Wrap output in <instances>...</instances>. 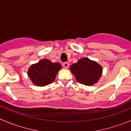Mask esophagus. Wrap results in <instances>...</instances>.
Returning <instances> with one entry per match:
<instances>
[{"label": "esophagus", "instance_id": "1", "mask_svg": "<svg viewBox=\"0 0 131 131\" xmlns=\"http://www.w3.org/2000/svg\"><path fill=\"white\" fill-rule=\"evenodd\" d=\"M63 67H64V68H67L68 67H69V63H68V62H64V63H63Z\"/></svg>", "mask_w": 131, "mask_h": 131}]
</instances>
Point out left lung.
Wrapping results in <instances>:
<instances>
[{"label":"left lung","instance_id":"obj_1","mask_svg":"<svg viewBox=\"0 0 131 131\" xmlns=\"http://www.w3.org/2000/svg\"><path fill=\"white\" fill-rule=\"evenodd\" d=\"M70 69L79 83L92 85L97 82L102 73L101 66L88 58H82L72 64Z\"/></svg>","mask_w":131,"mask_h":131}]
</instances>
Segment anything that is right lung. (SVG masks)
<instances>
[{"instance_id": "obj_1", "label": "right lung", "mask_w": 131, "mask_h": 131, "mask_svg": "<svg viewBox=\"0 0 131 131\" xmlns=\"http://www.w3.org/2000/svg\"><path fill=\"white\" fill-rule=\"evenodd\" d=\"M61 68V65L59 63H52L48 59H42L30 67L28 75L34 84L45 86L53 82Z\"/></svg>"}]
</instances>
